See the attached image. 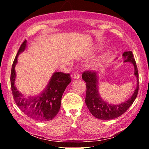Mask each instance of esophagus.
<instances>
[{"label": "esophagus", "mask_w": 149, "mask_h": 149, "mask_svg": "<svg viewBox=\"0 0 149 149\" xmlns=\"http://www.w3.org/2000/svg\"><path fill=\"white\" fill-rule=\"evenodd\" d=\"M79 77H80V75L78 74L77 72H75L74 74L72 75V77H73V79H79Z\"/></svg>", "instance_id": "1"}]
</instances>
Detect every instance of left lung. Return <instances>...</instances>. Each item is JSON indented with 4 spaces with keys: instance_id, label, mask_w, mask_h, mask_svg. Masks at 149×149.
<instances>
[{
    "instance_id": "1",
    "label": "left lung",
    "mask_w": 149,
    "mask_h": 149,
    "mask_svg": "<svg viewBox=\"0 0 149 149\" xmlns=\"http://www.w3.org/2000/svg\"><path fill=\"white\" fill-rule=\"evenodd\" d=\"M123 62H130L134 66V75L137 77V87L133 95L126 101L118 104H110L103 100L99 93L98 72L86 71L82 74V79L86 82L85 103L90 112L95 118L102 120H109L120 116L134 102L139 90V74L137 67L132 51L123 52Z\"/></svg>"
}]
</instances>
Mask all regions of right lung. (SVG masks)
I'll return each mask as SVG.
<instances>
[{"mask_svg":"<svg viewBox=\"0 0 149 149\" xmlns=\"http://www.w3.org/2000/svg\"><path fill=\"white\" fill-rule=\"evenodd\" d=\"M27 47V41L21 45L12 66L10 84L13 97L16 105L27 116L38 121H49L58 113L61 100L65 88L71 82L70 74L54 72L43 91L37 96L27 97L22 94L15 86L16 74L15 66L18 55Z\"/></svg>","mask_w":149,"mask_h":149,"instance_id":"1","label":"right lung"}]
</instances>
